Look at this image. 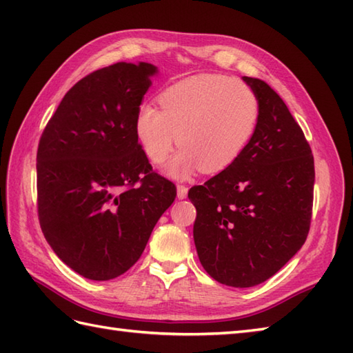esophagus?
<instances>
[{"instance_id": "34e87169", "label": "esophagus", "mask_w": 353, "mask_h": 353, "mask_svg": "<svg viewBox=\"0 0 353 353\" xmlns=\"http://www.w3.org/2000/svg\"><path fill=\"white\" fill-rule=\"evenodd\" d=\"M186 196H188V186L177 185V197L182 200V199H186Z\"/></svg>"}]
</instances>
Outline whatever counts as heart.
Wrapping results in <instances>:
<instances>
[{
	"mask_svg": "<svg viewBox=\"0 0 353 353\" xmlns=\"http://www.w3.org/2000/svg\"><path fill=\"white\" fill-rule=\"evenodd\" d=\"M159 108L141 104L134 133L153 163L168 159V176L188 179L194 172H220L238 161L258 127L261 106L245 81L221 74H199L167 86Z\"/></svg>",
	"mask_w": 353,
	"mask_h": 353,
	"instance_id": "heart-1",
	"label": "heart"
}]
</instances>
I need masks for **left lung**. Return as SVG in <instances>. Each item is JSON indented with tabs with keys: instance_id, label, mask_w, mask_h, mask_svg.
<instances>
[{
	"instance_id": "obj_1",
	"label": "left lung",
	"mask_w": 353,
	"mask_h": 353,
	"mask_svg": "<svg viewBox=\"0 0 353 353\" xmlns=\"http://www.w3.org/2000/svg\"><path fill=\"white\" fill-rule=\"evenodd\" d=\"M243 80L261 106L253 138L235 163L188 192L201 265L235 288L265 282L301 250L316 179L311 147L287 104L264 80Z\"/></svg>"
}]
</instances>
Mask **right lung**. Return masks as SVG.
Segmentation results:
<instances>
[{
    "label": "right lung",
    "mask_w": 353,
    "mask_h": 353,
    "mask_svg": "<svg viewBox=\"0 0 353 353\" xmlns=\"http://www.w3.org/2000/svg\"><path fill=\"white\" fill-rule=\"evenodd\" d=\"M157 68L119 62L79 80L37 147V215L51 249L92 281L125 273L144 252L176 185L153 171L134 117Z\"/></svg>",
    "instance_id": "1"
}]
</instances>
